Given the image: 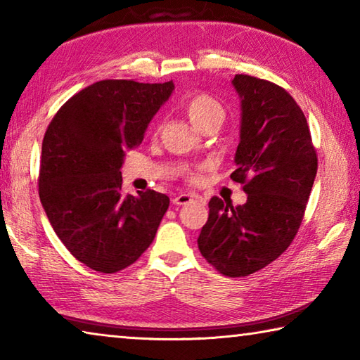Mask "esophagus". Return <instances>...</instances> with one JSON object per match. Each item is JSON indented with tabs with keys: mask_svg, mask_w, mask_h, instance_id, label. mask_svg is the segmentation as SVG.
Returning <instances> with one entry per match:
<instances>
[{
	"mask_svg": "<svg viewBox=\"0 0 360 360\" xmlns=\"http://www.w3.org/2000/svg\"><path fill=\"white\" fill-rule=\"evenodd\" d=\"M193 200H200L198 195H193V193H178L173 197V203L174 205H187V203H192Z\"/></svg>",
	"mask_w": 360,
	"mask_h": 360,
	"instance_id": "1",
	"label": "esophagus"
}]
</instances>
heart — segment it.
Masks as SVG:
<instances>
[{"instance_id":"obj_1","label":"heart","mask_w":360,"mask_h":360,"mask_svg":"<svg viewBox=\"0 0 360 360\" xmlns=\"http://www.w3.org/2000/svg\"><path fill=\"white\" fill-rule=\"evenodd\" d=\"M184 112L192 122L195 129L203 130L205 127L217 124L224 120V108L216 98L208 94H195L184 101Z\"/></svg>"}]
</instances>
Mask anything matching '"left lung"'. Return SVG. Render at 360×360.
I'll return each instance as SVG.
<instances>
[{"instance_id":"left-lung-1","label":"left lung","mask_w":360,"mask_h":360,"mask_svg":"<svg viewBox=\"0 0 360 360\" xmlns=\"http://www.w3.org/2000/svg\"><path fill=\"white\" fill-rule=\"evenodd\" d=\"M241 103L236 169L248 193L233 206L210 200L198 249L222 275L248 276L278 259L294 240L318 172L311 135L295 100L279 85L246 75L231 81Z\"/></svg>"}]
</instances>
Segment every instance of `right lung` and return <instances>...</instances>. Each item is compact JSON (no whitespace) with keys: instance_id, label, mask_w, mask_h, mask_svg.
<instances>
[{"instance_id":"add662e5","label":"right lung","mask_w":360,"mask_h":360,"mask_svg":"<svg viewBox=\"0 0 360 360\" xmlns=\"http://www.w3.org/2000/svg\"><path fill=\"white\" fill-rule=\"evenodd\" d=\"M173 90V81L95 82L71 96L47 127L42 208L66 249L95 271L115 273L136 262L168 210L165 193H122L120 168Z\"/></svg>"}]
</instances>
